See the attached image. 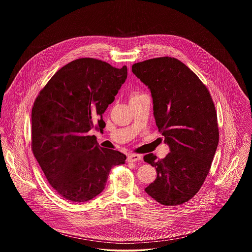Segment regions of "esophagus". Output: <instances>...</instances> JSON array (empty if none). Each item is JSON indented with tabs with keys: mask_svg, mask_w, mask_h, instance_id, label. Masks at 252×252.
Returning <instances> with one entry per match:
<instances>
[{
	"mask_svg": "<svg viewBox=\"0 0 252 252\" xmlns=\"http://www.w3.org/2000/svg\"><path fill=\"white\" fill-rule=\"evenodd\" d=\"M142 159V157L140 155H137V154H130L127 157V161L128 162H136V161H139Z\"/></svg>",
	"mask_w": 252,
	"mask_h": 252,
	"instance_id": "obj_1",
	"label": "esophagus"
}]
</instances>
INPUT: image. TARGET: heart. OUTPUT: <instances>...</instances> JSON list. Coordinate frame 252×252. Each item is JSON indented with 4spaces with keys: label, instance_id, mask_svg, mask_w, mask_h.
I'll return each mask as SVG.
<instances>
[{
    "label": "heart",
    "instance_id": "b5f03b06",
    "mask_svg": "<svg viewBox=\"0 0 252 252\" xmlns=\"http://www.w3.org/2000/svg\"><path fill=\"white\" fill-rule=\"evenodd\" d=\"M143 95V94H133V95L131 96V99H133V98H136V97H139V96Z\"/></svg>",
    "mask_w": 252,
    "mask_h": 252
}]
</instances>
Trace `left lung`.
I'll return each mask as SVG.
<instances>
[{"label":"left lung","instance_id":"1","mask_svg":"<svg viewBox=\"0 0 252 252\" xmlns=\"http://www.w3.org/2000/svg\"><path fill=\"white\" fill-rule=\"evenodd\" d=\"M148 87L154 117L170 153L144 161L156 168L157 179L144 191L164 206L189 201L209 174L219 141L216 108L210 92L184 63L162 57L132 65Z\"/></svg>","mask_w":252,"mask_h":252}]
</instances>
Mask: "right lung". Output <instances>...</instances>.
<instances>
[{"label": "right lung", "mask_w": 252, "mask_h": 252, "mask_svg": "<svg viewBox=\"0 0 252 252\" xmlns=\"http://www.w3.org/2000/svg\"><path fill=\"white\" fill-rule=\"evenodd\" d=\"M127 77V68L78 59L63 66L39 92L31 115L33 154L50 185L72 202H86L105 189L110 169L126 155L99 146L88 134L103 130V114Z\"/></svg>", "instance_id": "1"}]
</instances>
